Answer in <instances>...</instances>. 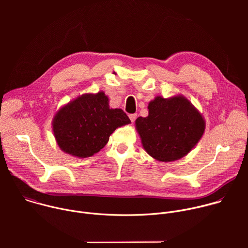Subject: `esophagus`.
Returning a JSON list of instances; mask_svg holds the SVG:
<instances>
[{"instance_id": "34e87169", "label": "esophagus", "mask_w": 248, "mask_h": 248, "mask_svg": "<svg viewBox=\"0 0 248 248\" xmlns=\"http://www.w3.org/2000/svg\"><path fill=\"white\" fill-rule=\"evenodd\" d=\"M136 118H137V115H136V114H131V115H129V119H130L131 123H134V121L136 120Z\"/></svg>"}]
</instances>
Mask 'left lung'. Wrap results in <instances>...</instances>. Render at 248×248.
<instances>
[{
  "label": "left lung",
  "instance_id": "obj_1",
  "mask_svg": "<svg viewBox=\"0 0 248 248\" xmlns=\"http://www.w3.org/2000/svg\"><path fill=\"white\" fill-rule=\"evenodd\" d=\"M205 127L202 114L181 94L156 96L148 104V116L135 121L143 149L165 163L186 156L199 142Z\"/></svg>",
  "mask_w": 248,
  "mask_h": 248
}]
</instances>
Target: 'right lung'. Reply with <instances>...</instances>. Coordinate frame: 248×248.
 Listing matches in <instances>:
<instances>
[{"label": "right lung", "mask_w": 248, "mask_h": 248, "mask_svg": "<svg viewBox=\"0 0 248 248\" xmlns=\"http://www.w3.org/2000/svg\"><path fill=\"white\" fill-rule=\"evenodd\" d=\"M129 124L126 114L110 108L108 96L99 91L63 105L53 118L52 129L62 151L82 159L98 153L118 127Z\"/></svg>", "instance_id": "add662e5"}]
</instances>
